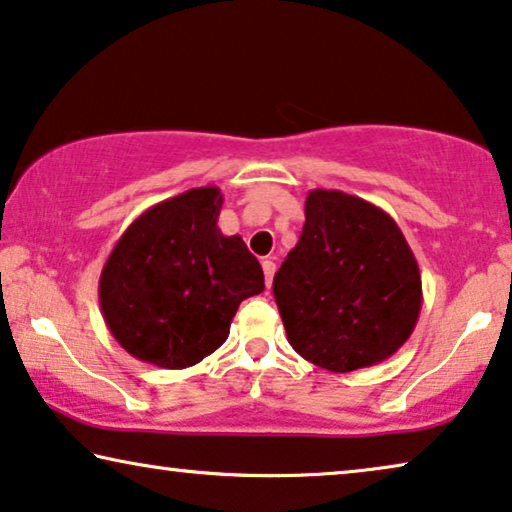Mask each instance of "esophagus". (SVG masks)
Here are the masks:
<instances>
[{
    "mask_svg": "<svg viewBox=\"0 0 512 512\" xmlns=\"http://www.w3.org/2000/svg\"><path fill=\"white\" fill-rule=\"evenodd\" d=\"M262 269H264V283H266V287H271V283H273V273H276V264H273L271 259H264Z\"/></svg>",
    "mask_w": 512,
    "mask_h": 512,
    "instance_id": "34e87169",
    "label": "esophagus"
}]
</instances>
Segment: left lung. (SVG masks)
I'll return each instance as SVG.
<instances>
[{
    "instance_id": "1",
    "label": "left lung",
    "mask_w": 512,
    "mask_h": 512,
    "mask_svg": "<svg viewBox=\"0 0 512 512\" xmlns=\"http://www.w3.org/2000/svg\"><path fill=\"white\" fill-rule=\"evenodd\" d=\"M301 236L273 278L287 341L331 373L392 357L422 308L420 266L392 215L341 190H311Z\"/></svg>"
}]
</instances>
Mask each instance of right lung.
Wrapping results in <instances>:
<instances>
[{
  "instance_id": "add662e5",
  "label": "right lung",
  "mask_w": 512,
  "mask_h": 512,
  "mask_svg": "<svg viewBox=\"0 0 512 512\" xmlns=\"http://www.w3.org/2000/svg\"><path fill=\"white\" fill-rule=\"evenodd\" d=\"M218 187H192L143 211L99 276V306L129 355L162 369L199 364L227 341L264 273L239 234L218 227Z\"/></svg>"
}]
</instances>
